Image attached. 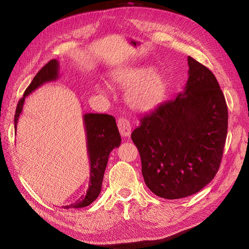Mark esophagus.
<instances>
[{"label": "esophagus", "mask_w": 249, "mask_h": 249, "mask_svg": "<svg viewBox=\"0 0 249 249\" xmlns=\"http://www.w3.org/2000/svg\"><path fill=\"white\" fill-rule=\"evenodd\" d=\"M117 126H118L119 133L122 134L123 137H129L130 136L132 127H131L130 122L126 118H124V117L118 118V120H117Z\"/></svg>", "instance_id": "34e87169"}]
</instances>
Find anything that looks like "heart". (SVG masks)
Returning <instances> with one entry per match:
<instances>
[{
  "label": "heart",
  "instance_id": "heart-1",
  "mask_svg": "<svg viewBox=\"0 0 249 249\" xmlns=\"http://www.w3.org/2000/svg\"><path fill=\"white\" fill-rule=\"evenodd\" d=\"M113 84L129 88L125 94L127 105L134 110L148 111L159 105L167 91V81L160 70H152L148 66H124L110 72ZM101 94L106 93L104 86L95 85Z\"/></svg>",
  "mask_w": 249,
  "mask_h": 249
}]
</instances>
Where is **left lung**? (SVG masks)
I'll return each instance as SVG.
<instances>
[{
    "label": "left lung",
    "instance_id": "obj_1",
    "mask_svg": "<svg viewBox=\"0 0 249 249\" xmlns=\"http://www.w3.org/2000/svg\"><path fill=\"white\" fill-rule=\"evenodd\" d=\"M188 65L184 92L145 114L131 135L146 186L166 199L190 196L214 178L228 134V106L213 72L190 56Z\"/></svg>",
    "mask_w": 249,
    "mask_h": 249
}]
</instances>
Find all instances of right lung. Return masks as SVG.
Listing matches in <instances>:
<instances>
[{
	"instance_id": "add662e5",
	"label": "right lung",
	"mask_w": 249,
	"mask_h": 249,
	"mask_svg": "<svg viewBox=\"0 0 249 249\" xmlns=\"http://www.w3.org/2000/svg\"><path fill=\"white\" fill-rule=\"evenodd\" d=\"M59 62L56 59L51 60L37 72L31 84L28 86L24 96L19 100L16 115H14V130L17 133L18 117L24 107L26 97L44 83L55 81L59 78ZM86 131L87 152L90 162V179L86 194L70 206H63L64 209H78L89 206L99 196L102 189L104 173L113 148L118 147L122 142L115 118L108 114L99 113H86L83 115Z\"/></svg>"
}]
</instances>
